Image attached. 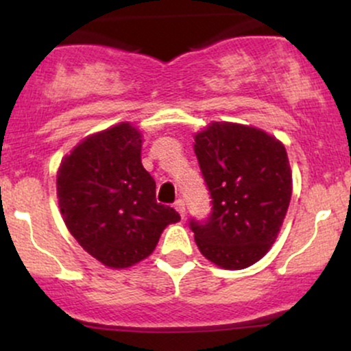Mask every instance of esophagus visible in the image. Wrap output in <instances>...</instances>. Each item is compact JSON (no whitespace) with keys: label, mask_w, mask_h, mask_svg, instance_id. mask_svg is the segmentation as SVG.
<instances>
[{"label":"esophagus","mask_w":351,"mask_h":351,"mask_svg":"<svg viewBox=\"0 0 351 351\" xmlns=\"http://www.w3.org/2000/svg\"><path fill=\"white\" fill-rule=\"evenodd\" d=\"M175 209L180 213L181 217L186 216V208H184V201L183 199H176L175 201Z\"/></svg>","instance_id":"34e87169"}]
</instances>
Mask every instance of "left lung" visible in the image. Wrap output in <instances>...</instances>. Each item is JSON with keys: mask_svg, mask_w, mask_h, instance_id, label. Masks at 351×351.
<instances>
[{"mask_svg": "<svg viewBox=\"0 0 351 351\" xmlns=\"http://www.w3.org/2000/svg\"><path fill=\"white\" fill-rule=\"evenodd\" d=\"M195 153L213 199L206 221H189L198 249L223 269L249 267L271 249L291 203L285 147L259 128L213 122L196 134Z\"/></svg>", "mask_w": 351, "mask_h": 351, "instance_id": "left-lung-1", "label": "left lung"}]
</instances>
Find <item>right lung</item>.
<instances>
[{
    "mask_svg": "<svg viewBox=\"0 0 351 351\" xmlns=\"http://www.w3.org/2000/svg\"><path fill=\"white\" fill-rule=\"evenodd\" d=\"M142 134L122 122L82 140L60 163V215L75 241L112 269L130 267L153 252L163 229L178 223L156 203L155 180L143 168Z\"/></svg>",
    "mask_w": 351,
    "mask_h": 351,
    "instance_id": "1",
    "label": "right lung"
}]
</instances>
